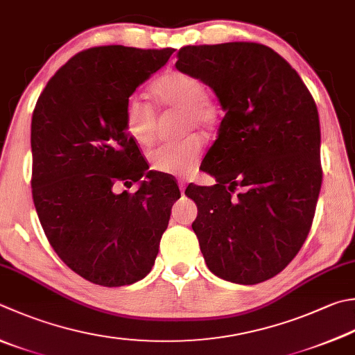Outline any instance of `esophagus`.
I'll return each instance as SVG.
<instances>
[{"label":"esophagus","mask_w":355,"mask_h":355,"mask_svg":"<svg viewBox=\"0 0 355 355\" xmlns=\"http://www.w3.org/2000/svg\"><path fill=\"white\" fill-rule=\"evenodd\" d=\"M178 184H179V189H180V191L184 193V191H185V187H187V180L180 178V179H178Z\"/></svg>","instance_id":"34e87169"}]
</instances>
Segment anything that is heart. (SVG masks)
Listing matches in <instances>:
<instances>
[{
	"label": "heart",
	"instance_id": "heart-1",
	"mask_svg": "<svg viewBox=\"0 0 355 355\" xmlns=\"http://www.w3.org/2000/svg\"><path fill=\"white\" fill-rule=\"evenodd\" d=\"M153 97L160 108L182 111L185 132L196 128L207 132L218 122V106L207 97L205 83L190 72L171 69L153 83ZM123 122L128 136L140 146H148L155 139L156 112L137 96L126 98ZM204 140L196 132L179 142L162 144L150 153L153 170L160 175H189L196 168L202 155Z\"/></svg>",
	"mask_w": 355,
	"mask_h": 355
}]
</instances>
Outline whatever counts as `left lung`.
<instances>
[{
  "label": "left lung",
  "mask_w": 355,
  "mask_h": 355,
  "mask_svg": "<svg viewBox=\"0 0 355 355\" xmlns=\"http://www.w3.org/2000/svg\"><path fill=\"white\" fill-rule=\"evenodd\" d=\"M176 58V69L209 85L225 111L202 160L216 184L185 190L198 205L200 252L223 279L263 283L295 258L315 215L323 179L315 100L264 44L184 46Z\"/></svg>",
  "instance_id": "left-lung-1"
}]
</instances>
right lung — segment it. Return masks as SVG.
I'll use <instances>...</instances> for the list:
<instances>
[{"mask_svg":"<svg viewBox=\"0 0 355 355\" xmlns=\"http://www.w3.org/2000/svg\"><path fill=\"white\" fill-rule=\"evenodd\" d=\"M176 49L120 44L82 51L40 94L32 114V198L60 259L88 282L120 287L146 277L180 198L146 171L125 130V102ZM140 182L136 193H114Z\"/></svg>","mask_w":355,"mask_h":355,"instance_id":"1","label":"right lung"}]
</instances>
